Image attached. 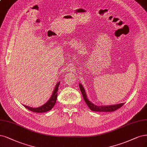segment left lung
<instances>
[{
    "label": "left lung",
    "instance_id": "left-lung-1",
    "mask_svg": "<svg viewBox=\"0 0 147 147\" xmlns=\"http://www.w3.org/2000/svg\"><path fill=\"white\" fill-rule=\"evenodd\" d=\"M79 86L85 102L86 103L87 105L88 106V107L90 108V109L93 111H97V112H113V111H115V110H117L119 108L122 107V106L124 105V103H120L118 105H111V106H96L91 103L87 98L86 94L85 93V91H84V88L83 87V86L81 84H79Z\"/></svg>",
    "mask_w": 147,
    "mask_h": 147
}]
</instances>
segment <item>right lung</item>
<instances>
[{"label":"right lung","mask_w":147,"mask_h":147,"mask_svg":"<svg viewBox=\"0 0 147 147\" xmlns=\"http://www.w3.org/2000/svg\"><path fill=\"white\" fill-rule=\"evenodd\" d=\"M60 84V82H58L55 88V89L53 90V92L51 96V97L47 101V103H45L43 106H40V107L36 108H33L29 107V106L24 105V107L25 108L28 109L30 111H33L34 113H45L47 112V111L51 110L55 105V104L57 102V95H58V87L59 85Z\"/></svg>","instance_id":"right-lung-1"}]
</instances>
